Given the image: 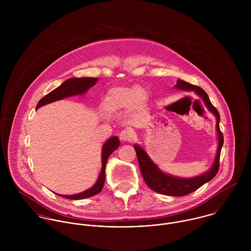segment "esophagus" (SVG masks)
<instances>
[{"mask_svg":"<svg viewBox=\"0 0 251 251\" xmlns=\"http://www.w3.org/2000/svg\"><path fill=\"white\" fill-rule=\"evenodd\" d=\"M119 137H120V139H121L122 141H124V142H128V141H130V140L132 139V137H133V132H132L131 129H124V130H122V132L120 133Z\"/></svg>","mask_w":251,"mask_h":251,"instance_id":"obj_1","label":"esophagus"}]
</instances>
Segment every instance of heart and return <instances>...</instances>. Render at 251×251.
<instances>
[{
  "mask_svg": "<svg viewBox=\"0 0 251 251\" xmlns=\"http://www.w3.org/2000/svg\"><path fill=\"white\" fill-rule=\"evenodd\" d=\"M148 92L142 87H115L108 91L104 97V108L112 113L130 107L142 109L148 103Z\"/></svg>",
  "mask_w": 251,
  "mask_h": 251,
  "instance_id": "1",
  "label": "heart"
}]
</instances>
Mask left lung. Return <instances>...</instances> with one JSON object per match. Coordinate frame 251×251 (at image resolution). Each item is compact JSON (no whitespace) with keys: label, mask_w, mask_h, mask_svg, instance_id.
I'll return each instance as SVG.
<instances>
[{"label":"left lung","mask_w":251,"mask_h":251,"mask_svg":"<svg viewBox=\"0 0 251 251\" xmlns=\"http://www.w3.org/2000/svg\"><path fill=\"white\" fill-rule=\"evenodd\" d=\"M175 88L181 91H188V92L195 93L198 97L202 99L207 109L215 115L216 119V134H217L218 142H217V151L215 153V161L212 167L207 172L196 177H192V178L175 177L161 171L158 168V166L151 159V157L148 155V153L146 152V151L142 147L135 144L134 150L137 154V159L139 162V167H140V171L142 173L144 180L151 189L164 195L183 196L195 191L204 183L215 178L219 169V156H220V151H221V148L223 146L224 140H223V135L219 128V122H220L219 113L216 110V108L212 104L207 93L200 87L191 85L182 80L177 81Z\"/></svg>","instance_id":"8db88e82"}]
</instances>
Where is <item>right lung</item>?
<instances>
[{
	"label": "right lung",
	"instance_id": "obj_1",
	"mask_svg": "<svg viewBox=\"0 0 251 251\" xmlns=\"http://www.w3.org/2000/svg\"><path fill=\"white\" fill-rule=\"evenodd\" d=\"M98 81H99V78H94V77L70 78V79L66 80L61 86H59L58 88H56L55 90L50 92L48 95L43 97L38 101L36 110L41 106L46 105V104H49L54 101H58V100H64V99H67L70 97L82 96L91 87L95 86ZM119 147H120V140L117 136H113V137L109 138L107 141L103 144L102 151H101V163H102L101 170L99 175L98 180L91 188H89L83 192L73 194V195H62V194H58V193H56V194L64 197V198L71 199V200H81V199L92 197V196L100 193L103 187L104 180H105V167H106L108 157Z\"/></svg>",
	"mask_w": 251,
	"mask_h": 251
}]
</instances>
